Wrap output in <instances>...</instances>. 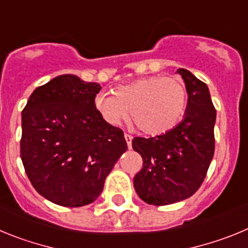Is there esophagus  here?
<instances>
[{
  "instance_id": "34e87169",
  "label": "esophagus",
  "mask_w": 248,
  "mask_h": 248,
  "mask_svg": "<svg viewBox=\"0 0 248 248\" xmlns=\"http://www.w3.org/2000/svg\"><path fill=\"white\" fill-rule=\"evenodd\" d=\"M124 140H126L127 142V146H128V148L131 149V147H132V140L133 137L131 135H127V133H124Z\"/></svg>"
}]
</instances>
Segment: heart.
Here are the masks:
<instances>
[{"mask_svg":"<svg viewBox=\"0 0 248 248\" xmlns=\"http://www.w3.org/2000/svg\"><path fill=\"white\" fill-rule=\"evenodd\" d=\"M115 95L100 93L93 108L110 126H120L131 113L138 128L149 136L173 129L184 116L188 93L178 78L143 77L116 88Z\"/></svg>","mask_w":248,"mask_h":248,"instance_id":"obj_1","label":"heart"}]
</instances>
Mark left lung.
Returning a JSON list of instances; mask_svg holds the SVG:
<instances>
[{
	"instance_id": "8db88e82",
	"label": "left lung",
	"mask_w": 248,
	"mask_h": 248,
	"mask_svg": "<svg viewBox=\"0 0 248 248\" xmlns=\"http://www.w3.org/2000/svg\"><path fill=\"white\" fill-rule=\"evenodd\" d=\"M188 93L180 124L157 137H136L132 147L143 158L133 179L140 199L168 205L188 199L200 188L215 151L216 110L205 82L186 69H178Z\"/></svg>"
}]
</instances>
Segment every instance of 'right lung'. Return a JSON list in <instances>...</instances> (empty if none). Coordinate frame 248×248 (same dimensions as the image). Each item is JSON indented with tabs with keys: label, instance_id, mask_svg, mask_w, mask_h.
<instances>
[{
	"label": "right lung",
	"instance_id": "obj_1",
	"mask_svg": "<svg viewBox=\"0 0 248 248\" xmlns=\"http://www.w3.org/2000/svg\"><path fill=\"white\" fill-rule=\"evenodd\" d=\"M97 82L64 74L35 89L22 111L21 158L35 190L68 207L91 204L127 151L121 128L93 108Z\"/></svg>",
	"mask_w": 248,
	"mask_h": 248
}]
</instances>
